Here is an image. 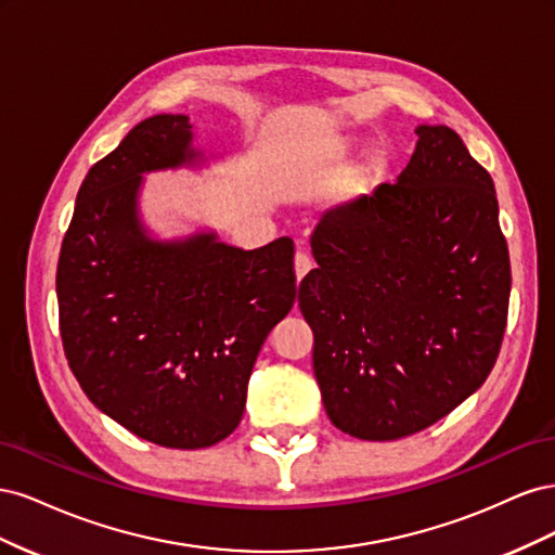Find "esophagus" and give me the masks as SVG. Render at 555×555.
Masks as SVG:
<instances>
[{
  "instance_id": "34e87169",
  "label": "esophagus",
  "mask_w": 555,
  "mask_h": 555,
  "mask_svg": "<svg viewBox=\"0 0 555 555\" xmlns=\"http://www.w3.org/2000/svg\"><path fill=\"white\" fill-rule=\"evenodd\" d=\"M310 268H312V259L306 255V251H296V257H294V271H296L298 282L310 273Z\"/></svg>"
}]
</instances>
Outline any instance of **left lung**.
<instances>
[{
	"label": "left lung",
	"mask_w": 555,
	"mask_h": 555,
	"mask_svg": "<svg viewBox=\"0 0 555 555\" xmlns=\"http://www.w3.org/2000/svg\"><path fill=\"white\" fill-rule=\"evenodd\" d=\"M398 182L326 210L298 287L326 414L386 442L440 422L493 371L512 268L493 178L444 125H418Z\"/></svg>",
	"instance_id": "8db88e82"
}]
</instances>
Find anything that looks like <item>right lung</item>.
<instances>
[{"label": "right lung", "mask_w": 555, "mask_h": 555, "mask_svg": "<svg viewBox=\"0 0 555 555\" xmlns=\"http://www.w3.org/2000/svg\"><path fill=\"white\" fill-rule=\"evenodd\" d=\"M198 157L188 115L133 127L82 180L57 261L60 333L80 389L169 449L212 447L243 418L268 333L296 298L294 243H162L139 220L141 173Z\"/></svg>", "instance_id": "1"}]
</instances>
